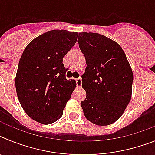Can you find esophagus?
<instances>
[{
    "instance_id": "34e87169",
    "label": "esophagus",
    "mask_w": 155,
    "mask_h": 155,
    "mask_svg": "<svg viewBox=\"0 0 155 155\" xmlns=\"http://www.w3.org/2000/svg\"><path fill=\"white\" fill-rule=\"evenodd\" d=\"M75 81H76V85H77V87H81V85H82V79H81V78H78V79L75 80Z\"/></svg>"
}]
</instances>
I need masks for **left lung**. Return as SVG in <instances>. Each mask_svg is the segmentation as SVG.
<instances>
[{
	"mask_svg": "<svg viewBox=\"0 0 155 155\" xmlns=\"http://www.w3.org/2000/svg\"><path fill=\"white\" fill-rule=\"evenodd\" d=\"M79 47L86 59L80 104L85 117L97 125H109L121 117L132 96L134 75L118 43L97 33H79Z\"/></svg>",
	"mask_w": 155,
	"mask_h": 155,
	"instance_id": "left-lung-1",
	"label": "left lung"
}]
</instances>
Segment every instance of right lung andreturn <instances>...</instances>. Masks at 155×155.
I'll list each match as a JSON object with an SVG mask.
<instances>
[{"mask_svg":"<svg viewBox=\"0 0 155 155\" xmlns=\"http://www.w3.org/2000/svg\"><path fill=\"white\" fill-rule=\"evenodd\" d=\"M77 32L54 30L35 38L19 61L15 86L21 105L35 121L49 125L63 116L75 90V80L66 79L63 58L77 41Z\"/></svg>","mask_w":155,"mask_h":155,"instance_id":"obj_1","label":"right lung"}]
</instances>
